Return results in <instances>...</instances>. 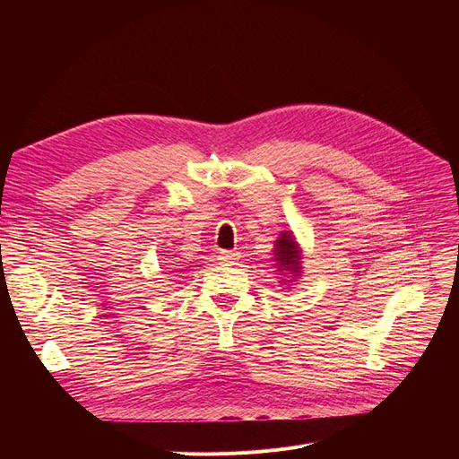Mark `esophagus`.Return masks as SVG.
Masks as SVG:
<instances>
[{"mask_svg": "<svg viewBox=\"0 0 459 459\" xmlns=\"http://www.w3.org/2000/svg\"><path fill=\"white\" fill-rule=\"evenodd\" d=\"M217 260H220V264H223V266H234V264L239 260V253L238 251H221L220 256H217Z\"/></svg>", "mask_w": 459, "mask_h": 459, "instance_id": "esophagus-1", "label": "esophagus"}]
</instances>
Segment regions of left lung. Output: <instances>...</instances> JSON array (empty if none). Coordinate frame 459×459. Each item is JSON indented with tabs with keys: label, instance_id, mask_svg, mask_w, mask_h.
<instances>
[{
	"label": "left lung",
	"instance_id": "1",
	"mask_svg": "<svg viewBox=\"0 0 459 459\" xmlns=\"http://www.w3.org/2000/svg\"><path fill=\"white\" fill-rule=\"evenodd\" d=\"M299 249L294 242L292 232H282L275 244V262L279 264V272L288 270L298 273L299 268Z\"/></svg>",
	"mask_w": 459,
	"mask_h": 459
}]
</instances>
